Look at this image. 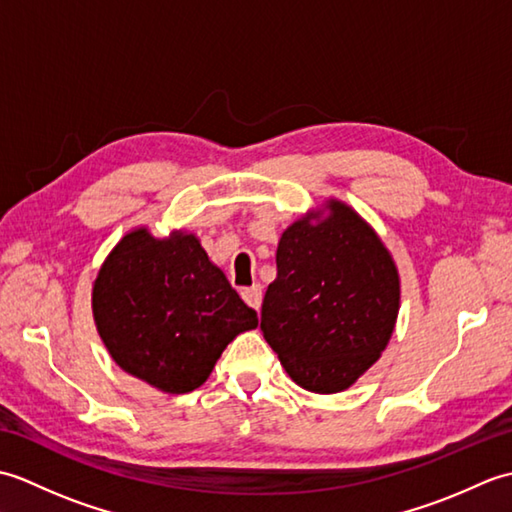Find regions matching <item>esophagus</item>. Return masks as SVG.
I'll return each instance as SVG.
<instances>
[{
  "label": "esophagus",
  "instance_id": "obj_1",
  "mask_svg": "<svg viewBox=\"0 0 512 512\" xmlns=\"http://www.w3.org/2000/svg\"><path fill=\"white\" fill-rule=\"evenodd\" d=\"M262 297H264V292H262V286H259V284L250 286V288H242V299L248 303L250 308L259 310V306H262Z\"/></svg>",
  "mask_w": 512,
  "mask_h": 512
}]
</instances>
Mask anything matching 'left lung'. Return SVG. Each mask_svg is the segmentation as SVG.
<instances>
[{
    "mask_svg": "<svg viewBox=\"0 0 512 512\" xmlns=\"http://www.w3.org/2000/svg\"><path fill=\"white\" fill-rule=\"evenodd\" d=\"M398 310L394 257L350 204L328 198L281 233L262 332L299 387L350 389L385 352Z\"/></svg>",
    "mask_w": 512,
    "mask_h": 512,
    "instance_id": "left-lung-1",
    "label": "left lung"
}]
</instances>
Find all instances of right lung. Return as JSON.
Listing matches in <instances>:
<instances>
[{"mask_svg":"<svg viewBox=\"0 0 512 512\" xmlns=\"http://www.w3.org/2000/svg\"><path fill=\"white\" fill-rule=\"evenodd\" d=\"M92 317L123 372L162 394H189L237 334L257 328L195 233L127 231L92 284Z\"/></svg>","mask_w":512,"mask_h":512,"instance_id":"obj_1","label":"right lung"}]
</instances>
